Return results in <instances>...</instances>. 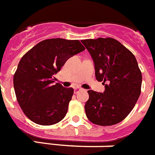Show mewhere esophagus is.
<instances>
[{"label": "esophagus", "instance_id": "esophagus-1", "mask_svg": "<svg viewBox=\"0 0 155 155\" xmlns=\"http://www.w3.org/2000/svg\"><path fill=\"white\" fill-rule=\"evenodd\" d=\"M81 89L80 87H75L74 88V93H78L79 90H81Z\"/></svg>", "mask_w": 155, "mask_h": 155}]
</instances>
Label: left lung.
I'll return each mask as SVG.
<instances>
[{
  "label": "left lung",
  "mask_w": 155,
  "mask_h": 155,
  "mask_svg": "<svg viewBox=\"0 0 155 155\" xmlns=\"http://www.w3.org/2000/svg\"><path fill=\"white\" fill-rule=\"evenodd\" d=\"M90 52L96 79L103 81L104 93L88 90L86 117L98 126H113L125 119L138 101L142 87V72L135 57L111 38L81 41Z\"/></svg>",
  "instance_id": "obj_1"
}]
</instances>
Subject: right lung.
Instances as JSON below:
<instances>
[{"mask_svg":"<svg viewBox=\"0 0 155 155\" xmlns=\"http://www.w3.org/2000/svg\"><path fill=\"white\" fill-rule=\"evenodd\" d=\"M85 49L78 40L51 38L38 43L22 57L13 85L22 111L32 122L50 126L64 118L74 89L54 83V74L68 58Z\"/></svg>","mask_w":155,"mask_h":155,"instance_id":"obj_1","label":"right lung"}]
</instances>
